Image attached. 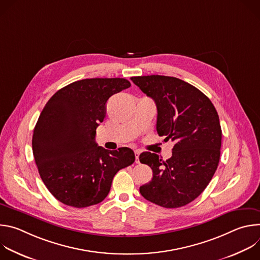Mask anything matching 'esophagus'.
<instances>
[{"label": "esophagus", "mask_w": 260, "mask_h": 260, "mask_svg": "<svg viewBox=\"0 0 260 260\" xmlns=\"http://www.w3.org/2000/svg\"><path fill=\"white\" fill-rule=\"evenodd\" d=\"M140 153H141V151H140V150H135V155H136V162H137V164H139V162H140V160H139V156H140Z\"/></svg>", "instance_id": "esophagus-1"}]
</instances>
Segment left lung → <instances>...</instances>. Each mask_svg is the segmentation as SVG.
<instances>
[{"label": "left lung", "mask_w": 260, "mask_h": 260, "mask_svg": "<svg viewBox=\"0 0 260 260\" xmlns=\"http://www.w3.org/2000/svg\"><path fill=\"white\" fill-rule=\"evenodd\" d=\"M131 80L155 102L157 134L175 143L166 161L155 153L140 154L153 172L140 193L164 208L183 207L205 190L217 170L222 138L217 111L207 95L181 79L150 75Z\"/></svg>", "instance_id": "1"}]
</instances>
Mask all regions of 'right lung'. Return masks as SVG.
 Segmentation results:
<instances>
[{"label": "right lung", "mask_w": 260, "mask_h": 260, "mask_svg": "<svg viewBox=\"0 0 260 260\" xmlns=\"http://www.w3.org/2000/svg\"><path fill=\"white\" fill-rule=\"evenodd\" d=\"M131 86L124 78H91L56 91L36 123L31 146L40 177L60 203L85 208L108 196L116 173L135 161L127 147L109 151L95 143L110 96Z\"/></svg>", "instance_id": "1"}]
</instances>
